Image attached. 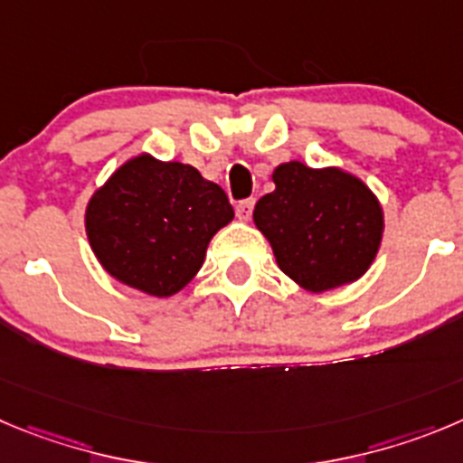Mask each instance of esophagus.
<instances>
[{"mask_svg":"<svg viewBox=\"0 0 463 463\" xmlns=\"http://www.w3.org/2000/svg\"><path fill=\"white\" fill-rule=\"evenodd\" d=\"M253 205H256V201H253V198H244V201L237 203V207H235L237 217H240L241 222H249L253 214Z\"/></svg>","mask_w":463,"mask_h":463,"instance_id":"esophagus-1","label":"esophagus"}]
</instances>
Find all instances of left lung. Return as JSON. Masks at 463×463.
I'll list each match as a JSON object with an SVG mask.
<instances>
[{
	"label": "left lung",
	"mask_w": 463,
	"mask_h": 463,
	"mask_svg": "<svg viewBox=\"0 0 463 463\" xmlns=\"http://www.w3.org/2000/svg\"><path fill=\"white\" fill-rule=\"evenodd\" d=\"M274 183V192L258 201L253 219L280 269L310 292L365 274L383 231L373 192L340 168L315 171L301 162L280 164Z\"/></svg>",
	"instance_id": "1"
}]
</instances>
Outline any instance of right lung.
Listing matches in <instances>:
<instances>
[{"mask_svg":"<svg viewBox=\"0 0 463 463\" xmlns=\"http://www.w3.org/2000/svg\"><path fill=\"white\" fill-rule=\"evenodd\" d=\"M228 222L232 205L219 184L187 164L148 155L123 164L86 207V232L102 267L153 297L183 290Z\"/></svg>","mask_w":463,"mask_h":463,"instance_id":"add662e5","label":"right lung"}]
</instances>
